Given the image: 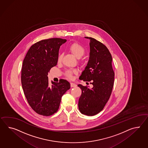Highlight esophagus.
I'll return each mask as SVG.
<instances>
[{
	"label": "esophagus",
	"instance_id": "esophagus-1",
	"mask_svg": "<svg viewBox=\"0 0 148 148\" xmlns=\"http://www.w3.org/2000/svg\"><path fill=\"white\" fill-rule=\"evenodd\" d=\"M77 86V85L75 83H71V87H76Z\"/></svg>",
	"mask_w": 148,
	"mask_h": 148
}]
</instances>
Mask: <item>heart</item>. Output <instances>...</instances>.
Masks as SVG:
<instances>
[{"instance_id": "heart-1", "label": "heart", "mask_w": 148, "mask_h": 148, "mask_svg": "<svg viewBox=\"0 0 148 148\" xmlns=\"http://www.w3.org/2000/svg\"><path fill=\"white\" fill-rule=\"evenodd\" d=\"M69 50L75 57L77 58H80L82 57L85 53V50L84 47L79 43H74L71 44L69 47ZM62 55L60 54L58 58V62H60L62 60ZM76 73L75 71L69 70L66 72V75L67 76L69 79H72L73 77V74Z\"/></svg>"}]
</instances>
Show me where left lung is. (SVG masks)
Wrapping results in <instances>:
<instances>
[{
    "label": "left lung",
    "mask_w": 148,
    "mask_h": 148,
    "mask_svg": "<svg viewBox=\"0 0 148 148\" xmlns=\"http://www.w3.org/2000/svg\"><path fill=\"white\" fill-rule=\"evenodd\" d=\"M90 40V57L79 79L90 82V88L78 84L82 90L79 109L83 114L96 115L104 108L112 92L114 73L112 69L111 54L106 47L95 38Z\"/></svg>",
    "instance_id": "obj_1"
}]
</instances>
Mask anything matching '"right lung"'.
Masks as SVG:
<instances>
[{
	"label": "right lung",
	"mask_w": 148,
	"mask_h": 148,
	"mask_svg": "<svg viewBox=\"0 0 148 148\" xmlns=\"http://www.w3.org/2000/svg\"><path fill=\"white\" fill-rule=\"evenodd\" d=\"M66 40L53 38L42 40L30 47L23 61L22 89L29 105L40 115L50 116L57 112L61 97L71 88L66 79L51 81L48 72L57 65L59 50Z\"/></svg>",
	"instance_id": "add662e5"
}]
</instances>
